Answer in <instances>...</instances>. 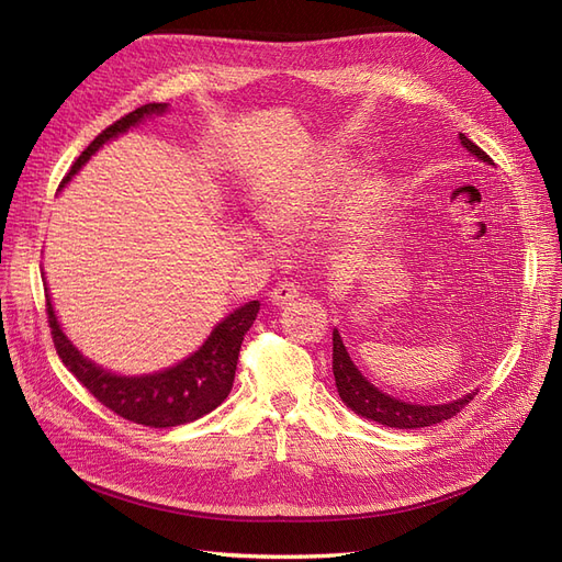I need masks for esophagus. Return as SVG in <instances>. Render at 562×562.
Masks as SVG:
<instances>
[{
	"mask_svg": "<svg viewBox=\"0 0 562 562\" xmlns=\"http://www.w3.org/2000/svg\"><path fill=\"white\" fill-rule=\"evenodd\" d=\"M297 295H300L297 285L288 283V281H279L274 288H271L269 300H271V304H274V307H285V304H291Z\"/></svg>",
	"mask_w": 562,
	"mask_h": 562,
	"instance_id": "obj_1",
	"label": "esophagus"
}]
</instances>
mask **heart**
Segmentation results:
<instances>
[{
	"label": "heart",
	"instance_id": "b5f03b06",
	"mask_svg": "<svg viewBox=\"0 0 562 562\" xmlns=\"http://www.w3.org/2000/svg\"><path fill=\"white\" fill-rule=\"evenodd\" d=\"M349 182V166L345 161H330L302 180L291 192L281 194L262 211L265 225L281 236H295L310 229L318 217L326 215L342 199ZM375 211V182L366 180L356 184L347 196V213L351 227H363Z\"/></svg>",
	"mask_w": 562,
	"mask_h": 562
}]
</instances>
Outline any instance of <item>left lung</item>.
Masks as SVG:
<instances>
[{"mask_svg": "<svg viewBox=\"0 0 562 562\" xmlns=\"http://www.w3.org/2000/svg\"><path fill=\"white\" fill-rule=\"evenodd\" d=\"M459 143H462V147H467L471 157L492 166V159L479 145L471 143L464 133H459ZM333 375H335L337 394L345 401L347 407H351L356 415L380 422L384 427H394V429L431 427V424H438L457 415L475 396V389H473L471 394H464L462 398L450 401V403H438V405H419V403L389 396L382 389L368 382V378H363V372L356 368L342 342V335H339L337 328H333Z\"/></svg>", "mask_w": 562, "mask_h": 562, "instance_id": "left-lung-1", "label": "left lung"}]
</instances>
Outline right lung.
Returning a JSON list of instances; mask_svg holds the SVG:
<instances>
[{
	"label": "right lung",
	"instance_id": "add662e5",
	"mask_svg": "<svg viewBox=\"0 0 562 562\" xmlns=\"http://www.w3.org/2000/svg\"><path fill=\"white\" fill-rule=\"evenodd\" d=\"M166 110V103H147L119 119V122L105 128L87 149L81 151L79 159L72 164L70 173L63 178L60 187L70 182L81 171V166L87 164L105 143L116 138V135L131 131L133 126H138L149 116L164 114ZM258 312V300L241 304L239 310H234L217 323L206 337V342H203L194 353H190L187 359L171 368L149 372V375H116V372L87 359V356L70 342V337L60 328V321L56 316L54 304H50V295L46 288L48 326L65 368L70 370L100 403L110 407L112 413L128 422L145 424V427L155 429L178 427V424L194 422L215 411V407L229 396L244 335L252 326Z\"/></svg>",
	"mask_w": 562,
	"mask_h": 562
}]
</instances>
